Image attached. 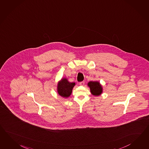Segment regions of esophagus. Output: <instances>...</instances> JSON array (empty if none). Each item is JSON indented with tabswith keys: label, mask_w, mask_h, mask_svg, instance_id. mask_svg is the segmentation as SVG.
<instances>
[{
	"label": "esophagus",
	"mask_w": 149,
	"mask_h": 149,
	"mask_svg": "<svg viewBox=\"0 0 149 149\" xmlns=\"http://www.w3.org/2000/svg\"><path fill=\"white\" fill-rule=\"evenodd\" d=\"M84 84H85V82L84 81H81V82L79 83V85H81V86H83Z\"/></svg>",
	"instance_id": "obj_1"
}]
</instances>
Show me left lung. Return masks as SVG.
I'll return each mask as SVG.
<instances>
[{
	"label": "left lung",
	"mask_w": 149,
	"mask_h": 149,
	"mask_svg": "<svg viewBox=\"0 0 149 149\" xmlns=\"http://www.w3.org/2000/svg\"><path fill=\"white\" fill-rule=\"evenodd\" d=\"M91 93L94 95L97 96L101 94L102 88L100 83L97 81H90L88 83Z\"/></svg>",
	"instance_id": "8db88e82"
}]
</instances>
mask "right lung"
Returning a JSON list of instances; mask_svg holds the SVG:
<instances>
[{
	"instance_id": "obj_1",
	"label": "right lung",
	"mask_w": 149,
	"mask_h": 149,
	"mask_svg": "<svg viewBox=\"0 0 149 149\" xmlns=\"http://www.w3.org/2000/svg\"><path fill=\"white\" fill-rule=\"evenodd\" d=\"M74 85V83H70L65 78L62 79L58 84V93L62 97H68L71 95Z\"/></svg>"
}]
</instances>
